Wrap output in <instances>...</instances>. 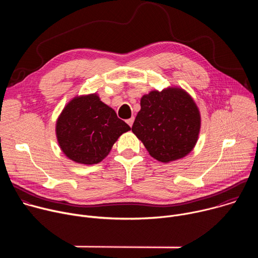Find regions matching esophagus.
Listing matches in <instances>:
<instances>
[{"label":"esophagus","instance_id":"obj_1","mask_svg":"<svg viewBox=\"0 0 258 258\" xmlns=\"http://www.w3.org/2000/svg\"><path fill=\"white\" fill-rule=\"evenodd\" d=\"M134 120H135V117L133 116V117L128 118V119L126 120V122H127V124H128L130 126H132V125H133V123H134Z\"/></svg>","mask_w":258,"mask_h":258}]
</instances>
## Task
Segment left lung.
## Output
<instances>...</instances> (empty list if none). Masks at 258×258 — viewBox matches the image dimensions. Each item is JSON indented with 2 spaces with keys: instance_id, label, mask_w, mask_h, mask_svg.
Instances as JSON below:
<instances>
[{
  "instance_id": "1",
  "label": "left lung",
  "mask_w": 258,
  "mask_h": 258,
  "mask_svg": "<svg viewBox=\"0 0 258 258\" xmlns=\"http://www.w3.org/2000/svg\"><path fill=\"white\" fill-rule=\"evenodd\" d=\"M200 128V111L191 95L181 88L168 87L141 98L132 132L154 159L168 163L194 149Z\"/></svg>"
}]
</instances>
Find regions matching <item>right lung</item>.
<instances>
[{"label": "right lung", "mask_w": 258, "mask_h": 258, "mask_svg": "<svg viewBox=\"0 0 258 258\" xmlns=\"http://www.w3.org/2000/svg\"><path fill=\"white\" fill-rule=\"evenodd\" d=\"M130 130L95 93L72 98L58 116L55 132L68 159L92 165L107 157L118 138Z\"/></svg>", "instance_id": "1"}]
</instances>
